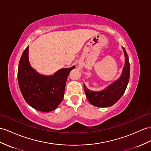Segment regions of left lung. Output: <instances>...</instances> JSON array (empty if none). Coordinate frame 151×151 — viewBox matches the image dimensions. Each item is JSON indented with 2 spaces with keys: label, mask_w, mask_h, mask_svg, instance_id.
<instances>
[{
  "label": "left lung",
  "mask_w": 151,
  "mask_h": 151,
  "mask_svg": "<svg viewBox=\"0 0 151 151\" xmlns=\"http://www.w3.org/2000/svg\"><path fill=\"white\" fill-rule=\"evenodd\" d=\"M125 57V64L119 78L101 91H93L84 84V91L90 104L99 108H106L115 104L125 92L129 80L130 64L127 54L122 47Z\"/></svg>",
  "instance_id": "left-lung-1"
}]
</instances>
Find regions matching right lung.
Wrapping results in <instances>:
<instances>
[{"label":"right lung","mask_w":151,"mask_h":151,"mask_svg":"<svg viewBox=\"0 0 151 151\" xmlns=\"http://www.w3.org/2000/svg\"><path fill=\"white\" fill-rule=\"evenodd\" d=\"M29 45L22 55L18 65V82L27 103L42 112L56 109L64 97L65 88L70 68H62L52 75L41 74L33 68L29 60Z\"/></svg>","instance_id":"right-lung-1"}]
</instances>
